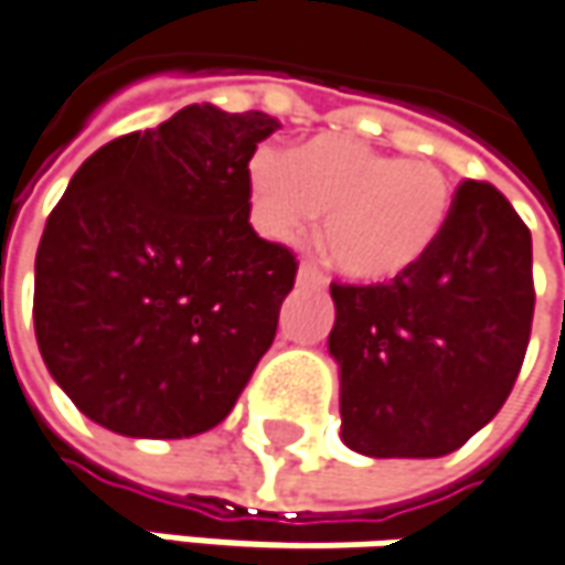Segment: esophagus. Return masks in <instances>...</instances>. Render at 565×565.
<instances>
[{"instance_id": "obj_1", "label": "esophagus", "mask_w": 565, "mask_h": 565, "mask_svg": "<svg viewBox=\"0 0 565 565\" xmlns=\"http://www.w3.org/2000/svg\"><path fill=\"white\" fill-rule=\"evenodd\" d=\"M297 284H303V287H322L326 278H322V271L316 268L313 262H303V265L297 268Z\"/></svg>"}]
</instances>
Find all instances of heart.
<instances>
[{
	"label": "heart",
	"mask_w": 565,
	"mask_h": 565,
	"mask_svg": "<svg viewBox=\"0 0 565 565\" xmlns=\"http://www.w3.org/2000/svg\"><path fill=\"white\" fill-rule=\"evenodd\" d=\"M252 220L290 243L322 211L329 262L361 284H383L415 268L441 239L454 188L435 162L399 159L349 137H313L300 150L258 143L246 166Z\"/></svg>",
	"instance_id": "obj_1"
}]
</instances>
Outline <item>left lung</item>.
Segmentation results:
<instances>
[{
    "label": "left lung",
    "instance_id": "8db88e82",
    "mask_svg": "<svg viewBox=\"0 0 565 565\" xmlns=\"http://www.w3.org/2000/svg\"><path fill=\"white\" fill-rule=\"evenodd\" d=\"M342 441L445 457L509 399L534 319L531 230L502 191L463 182L441 239L386 284H332Z\"/></svg>",
    "mask_w": 565,
    "mask_h": 565
}]
</instances>
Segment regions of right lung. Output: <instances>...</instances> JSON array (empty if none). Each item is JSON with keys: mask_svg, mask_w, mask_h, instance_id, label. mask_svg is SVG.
Listing matches in <instances>:
<instances>
[{"mask_svg": "<svg viewBox=\"0 0 565 565\" xmlns=\"http://www.w3.org/2000/svg\"><path fill=\"white\" fill-rule=\"evenodd\" d=\"M281 124L188 105L92 152L47 216L34 335L76 409L127 438H191L271 349L294 252L249 223L252 150Z\"/></svg>", "mask_w": 565, "mask_h": 565, "instance_id": "1", "label": "right lung"}]
</instances>
